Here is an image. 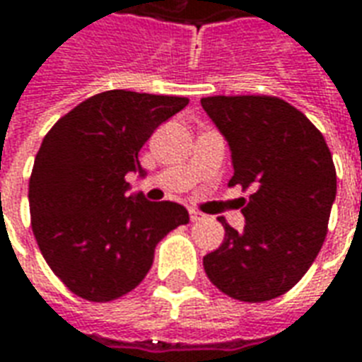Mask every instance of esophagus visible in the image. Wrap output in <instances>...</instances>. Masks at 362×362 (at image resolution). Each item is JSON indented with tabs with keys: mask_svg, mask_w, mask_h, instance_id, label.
<instances>
[{
	"mask_svg": "<svg viewBox=\"0 0 362 362\" xmlns=\"http://www.w3.org/2000/svg\"><path fill=\"white\" fill-rule=\"evenodd\" d=\"M204 219L205 217L202 215V213L196 211V209H189V221H192V223H197V221H204Z\"/></svg>",
	"mask_w": 362,
	"mask_h": 362,
	"instance_id": "34e87169",
	"label": "esophagus"
}]
</instances>
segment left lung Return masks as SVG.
I'll use <instances>...</instances> for the list:
<instances>
[{"label":"left lung","mask_w":362,"mask_h":362,"mask_svg":"<svg viewBox=\"0 0 362 362\" xmlns=\"http://www.w3.org/2000/svg\"><path fill=\"white\" fill-rule=\"evenodd\" d=\"M202 106L228 143V186L252 189L244 228L221 219L225 240L204 269L225 295L272 300L295 287L324 244L337 189L332 153L310 119L277 96H207Z\"/></svg>","instance_id":"8db88e82"}]
</instances>
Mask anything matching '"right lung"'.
Listing matches in <instances>:
<instances>
[{
  "label": "right lung",
  "mask_w": 362,
  "mask_h": 362,
  "mask_svg": "<svg viewBox=\"0 0 362 362\" xmlns=\"http://www.w3.org/2000/svg\"><path fill=\"white\" fill-rule=\"evenodd\" d=\"M188 98L106 90L83 100L44 137L28 184L30 223L52 272L71 293L108 303L149 273L157 244L186 225V207L129 194L145 176L137 153Z\"/></svg>",
  "instance_id": "1"
}]
</instances>
